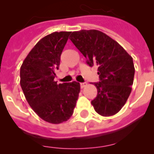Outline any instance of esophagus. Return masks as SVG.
<instances>
[{
    "mask_svg": "<svg viewBox=\"0 0 154 154\" xmlns=\"http://www.w3.org/2000/svg\"><path fill=\"white\" fill-rule=\"evenodd\" d=\"M80 85H81V88L83 89V88H85V87L86 86L87 83H85V82H84V83H80Z\"/></svg>",
    "mask_w": 154,
    "mask_h": 154,
    "instance_id": "esophagus-1",
    "label": "esophagus"
}]
</instances>
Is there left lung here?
Instances as JSON below:
<instances>
[{"mask_svg": "<svg viewBox=\"0 0 154 154\" xmlns=\"http://www.w3.org/2000/svg\"><path fill=\"white\" fill-rule=\"evenodd\" d=\"M70 40L90 67L97 66L100 82L94 83L97 94L91 101L95 111L103 117L117 113L131 93L135 72L132 57L116 41L99 30L72 32Z\"/></svg>", "mask_w": 154, "mask_h": 154, "instance_id": "left-lung-1", "label": "left lung"}]
</instances>
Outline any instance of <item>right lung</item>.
<instances>
[{
  "label": "right lung",
  "instance_id": "1",
  "mask_svg": "<svg viewBox=\"0 0 154 154\" xmlns=\"http://www.w3.org/2000/svg\"><path fill=\"white\" fill-rule=\"evenodd\" d=\"M71 32H54L41 39L20 70V84L29 105L42 119L60 124L69 119L79 96L80 83L54 81L60 55Z\"/></svg>",
  "mask_w": 154,
  "mask_h": 154
}]
</instances>
